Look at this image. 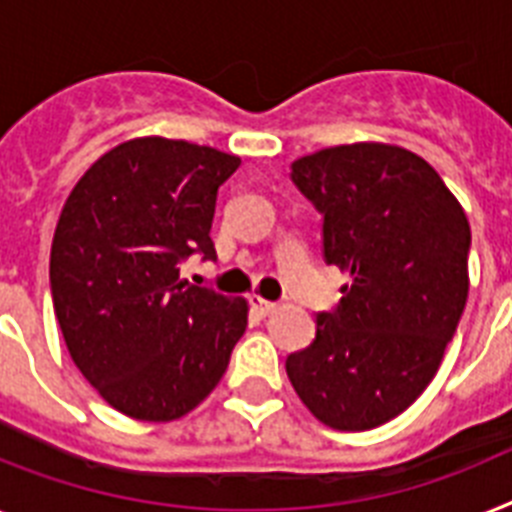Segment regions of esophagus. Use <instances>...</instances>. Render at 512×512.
<instances>
[{
    "label": "esophagus",
    "instance_id": "esophagus-1",
    "mask_svg": "<svg viewBox=\"0 0 512 512\" xmlns=\"http://www.w3.org/2000/svg\"><path fill=\"white\" fill-rule=\"evenodd\" d=\"M249 307L255 309V312H260V315L276 312V302H268V299H263V296H257V294L249 296Z\"/></svg>",
    "mask_w": 512,
    "mask_h": 512
}]
</instances>
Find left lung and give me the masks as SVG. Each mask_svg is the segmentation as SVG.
Masks as SVG:
<instances>
[{"label": "left lung", "mask_w": 512, "mask_h": 512, "mask_svg": "<svg viewBox=\"0 0 512 512\" xmlns=\"http://www.w3.org/2000/svg\"><path fill=\"white\" fill-rule=\"evenodd\" d=\"M291 182L322 216V260L351 283L286 372L322 424L380 427L424 393L458 328L468 218L440 174L395 145L325 148L291 163Z\"/></svg>", "instance_id": "obj_1"}]
</instances>
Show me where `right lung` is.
I'll use <instances>...</instances> for the list:
<instances>
[{"label":"right lung","instance_id":"right-lung-1","mask_svg":"<svg viewBox=\"0 0 512 512\" xmlns=\"http://www.w3.org/2000/svg\"><path fill=\"white\" fill-rule=\"evenodd\" d=\"M239 158L140 137L98 158L59 216L51 299L64 343L103 401L171 422L203 401L247 328V302L179 281L192 255L216 260L210 223Z\"/></svg>","mask_w":512,"mask_h":512}]
</instances>
